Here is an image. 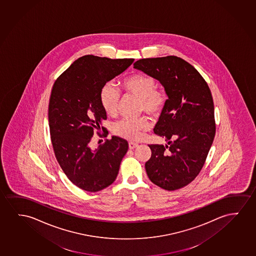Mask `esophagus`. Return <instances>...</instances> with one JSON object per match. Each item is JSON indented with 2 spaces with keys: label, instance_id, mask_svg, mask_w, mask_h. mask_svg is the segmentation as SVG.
Returning a JSON list of instances; mask_svg holds the SVG:
<instances>
[{
  "label": "esophagus",
  "instance_id": "1",
  "mask_svg": "<svg viewBox=\"0 0 256 256\" xmlns=\"http://www.w3.org/2000/svg\"><path fill=\"white\" fill-rule=\"evenodd\" d=\"M137 146V143H134V142H130V143H129V148H130V149H134V148H136Z\"/></svg>",
  "mask_w": 256,
  "mask_h": 256
}]
</instances>
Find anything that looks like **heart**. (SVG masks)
I'll use <instances>...</instances> for the list:
<instances>
[{"label":"heart","instance_id":"heart-1","mask_svg":"<svg viewBox=\"0 0 256 256\" xmlns=\"http://www.w3.org/2000/svg\"><path fill=\"white\" fill-rule=\"evenodd\" d=\"M120 86L126 94H132L140 98V110L144 112L152 118H158L166 108L168 94L164 90H158L154 77L134 74L127 76L120 82ZM100 102L107 115L115 116L118 110L120 96L115 88L106 83L100 90ZM150 127L146 118H124L116 124L114 132L120 137L130 140H137Z\"/></svg>","mask_w":256,"mask_h":256}]
</instances>
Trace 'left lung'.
Here are the masks:
<instances>
[{
    "instance_id": "1",
    "label": "left lung",
    "mask_w": 256,
    "mask_h": 256,
    "mask_svg": "<svg viewBox=\"0 0 256 256\" xmlns=\"http://www.w3.org/2000/svg\"><path fill=\"white\" fill-rule=\"evenodd\" d=\"M134 68L158 80L168 96L154 129L168 144H149L151 158L144 168L152 182L176 190L198 176L214 140L212 92L198 70L176 56L141 58Z\"/></svg>"
}]
</instances>
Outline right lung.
<instances>
[{
	"label": "right lung",
	"instance_id": "obj_1",
	"mask_svg": "<svg viewBox=\"0 0 256 256\" xmlns=\"http://www.w3.org/2000/svg\"><path fill=\"white\" fill-rule=\"evenodd\" d=\"M134 62L85 55L62 72L52 86L48 120L54 154L66 176L80 190L98 192L118 176L129 148L127 140L113 136L98 149L91 148L90 142L96 132L101 138L108 134L101 126L107 119L99 98L102 86Z\"/></svg>",
	"mask_w": 256,
	"mask_h": 256
}]
</instances>
